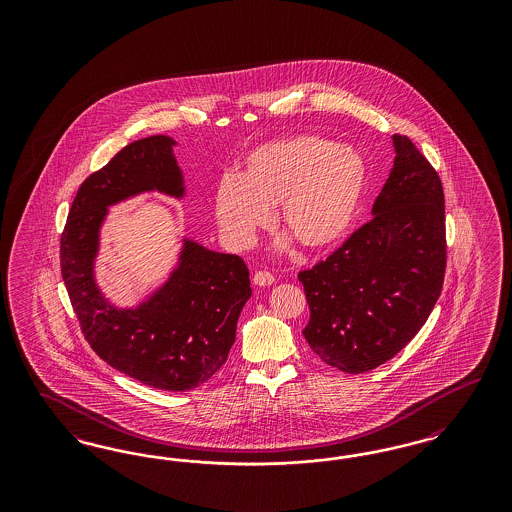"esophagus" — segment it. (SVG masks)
Listing matches in <instances>:
<instances>
[{
	"instance_id": "1",
	"label": "esophagus",
	"mask_w": 512,
	"mask_h": 512,
	"mask_svg": "<svg viewBox=\"0 0 512 512\" xmlns=\"http://www.w3.org/2000/svg\"><path fill=\"white\" fill-rule=\"evenodd\" d=\"M274 282V276L270 274V272H267V270H257L255 274H253V284L255 286H270Z\"/></svg>"
}]
</instances>
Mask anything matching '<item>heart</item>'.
<instances>
[{
    "instance_id": "heart-1",
    "label": "heart",
    "mask_w": 512,
    "mask_h": 512,
    "mask_svg": "<svg viewBox=\"0 0 512 512\" xmlns=\"http://www.w3.org/2000/svg\"><path fill=\"white\" fill-rule=\"evenodd\" d=\"M366 188V165L353 147L318 136H295L257 147L244 174H226L217 188V220L236 249L257 242L274 220L305 249H326L349 232Z\"/></svg>"
}]
</instances>
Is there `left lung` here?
Wrapping results in <instances>:
<instances>
[{
  "label": "left lung",
  "instance_id": "1",
  "mask_svg": "<svg viewBox=\"0 0 512 512\" xmlns=\"http://www.w3.org/2000/svg\"><path fill=\"white\" fill-rule=\"evenodd\" d=\"M372 219L326 261L299 272L311 309L303 336L326 365L361 374L395 357L424 326L445 276V201L438 172L407 136Z\"/></svg>",
  "mask_w": 512,
  "mask_h": 512
}]
</instances>
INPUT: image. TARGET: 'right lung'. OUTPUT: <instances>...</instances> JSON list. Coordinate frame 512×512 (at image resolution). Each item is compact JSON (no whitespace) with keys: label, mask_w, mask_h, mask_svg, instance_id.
Returning a JSON list of instances; mask_svg holds the SVG:
<instances>
[{"label":"right lung","mask_w":512,"mask_h":512,"mask_svg":"<svg viewBox=\"0 0 512 512\" xmlns=\"http://www.w3.org/2000/svg\"><path fill=\"white\" fill-rule=\"evenodd\" d=\"M172 146L161 134L132 142L82 182L61 234V274L84 338L107 365L157 390L188 391L228 359L251 297L244 259L184 238L169 280L134 309L109 303L94 274L111 205L142 192L184 197Z\"/></svg>","instance_id":"right-lung-1"}]
</instances>
